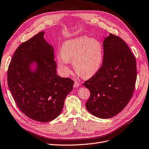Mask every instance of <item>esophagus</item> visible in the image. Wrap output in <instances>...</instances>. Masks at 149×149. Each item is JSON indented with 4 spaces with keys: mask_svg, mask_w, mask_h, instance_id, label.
Instances as JSON below:
<instances>
[{
    "mask_svg": "<svg viewBox=\"0 0 149 149\" xmlns=\"http://www.w3.org/2000/svg\"><path fill=\"white\" fill-rule=\"evenodd\" d=\"M73 86H74V88H78V87L79 86V83H78V82L75 81V82H74V83Z\"/></svg>",
    "mask_w": 149,
    "mask_h": 149,
    "instance_id": "esophagus-1",
    "label": "esophagus"
}]
</instances>
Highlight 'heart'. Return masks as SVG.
Returning a JSON list of instances; mask_svg holds the SVG:
<instances>
[{
    "label": "heart",
    "mask_w": 149,
    "mask_h": 149,
    "mask_svg": "<svg viewBox=\"0 0 149 149\" xmlns=\"http://www.w3.org/2000/svg\"><path fill=\"white\" fill-rule=\"evenodd\" d=\"M104 49L99 40L80 36L69 39L62 44L57 54V62L61 71L68 74L72 61L74 70L79 76L88 78L98 72L103 64Z\"/></svg>",
    "instance_id": "heart-1"
}]
</instances>
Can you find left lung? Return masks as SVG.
I'll list each match as a JSON object with an SVG mask.
<instances>
[{
  "instance_id": "8db88e82",
  "label": "left lung",
  "mask_w": 149,
  "mask_h": 149,
  "mask_svg": "<svg viewBox=\"0 0 149 149\" xmlns=\"http://www.w3.org/2000/svg\"><path fill=\"white\" fill-rule=\"evenodd\" d=\"M104 58L98 72L84 86L91 93L86 107L99 118L118 114L131 100L137 78L136 60L126 42L109 34L104 39Z\"/></svg>"
}]
</instances>
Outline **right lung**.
Wrapping results in <instances>:
<instances>
[{
    "instance_id": "1",
    "label": "right lung",
    "mask_w": 149,
    "mask_h": 149,
    "mask_svg": "<svg viewBox=\"0 0 149 149\" xmlns=\"http://www.w3.org/2000/svg\"><path fill=\"white\" fill-rule=\"evenodd\" d=\"M45 32L22 43L15 50L7 74L8 88L23 113L45 123L58 117L74 82L57 74L54 48Z\"/></svg>"
}]
</instances>
